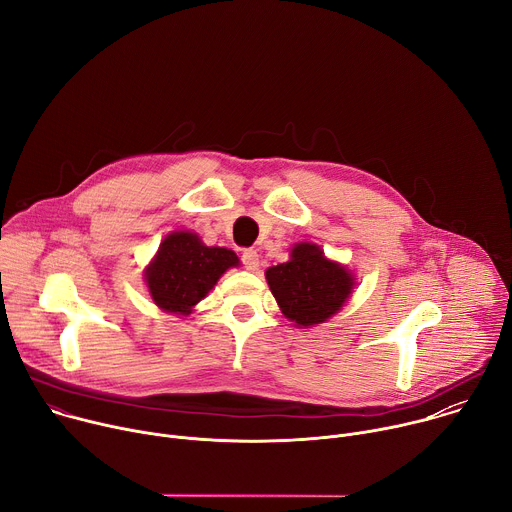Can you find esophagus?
<instances>
[{
  "instance_id": "34e87169",
  "label": "esophagus",
  "mask_w": 512,
  "mask_h": 512,
  "mask_svg": "<svg viewBox=\"0 0 512 512\" xmlns=\"http://www.w3.org/2000/svg\"><path fill=\"white\" fill-rule=\"evenodd\" d=\"M241 261L249 271H255L259 267V253L255 249H245L241 255Z\"/></svg>"
}]
</instances>
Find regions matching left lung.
<instances>
[{"label":"left lung","instance_id":"8db88e82","mask_svg":"<svg viewBox=\"0 0 512 512\" xmlns=\"http://www.w3.org/2000/svg\"><path fill=\"white\" fill-rule=\"evenodd\" d=\"M271 294L283 316L298 328H310L332 318L350 298L352 273L326 259L314 243H298L291 249L289 261L265 271Z\"/></svg>","mask_w":512,"mask_h":512}]
</instances>
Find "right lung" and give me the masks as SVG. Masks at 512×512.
I'll list each match as a JSON object with an SVG mask.
<instances>
[{
	"label": "right lung",
	"instance_id": "1",
	"mask_svg": "<svg viewBox=\"0 0 512 512\" xmlns=\"http://www.w3.org/2000/svg\"><path fill=\"white\" fill-rule=\"evenodd\" d=\"M237 265L235 251L206 247L196 233L174 231L145 267V285L160 310L188 316L221 275Z\"/></svg>",
	"mask_w": 512,
	"mask_h": 512
}]
</instances>
